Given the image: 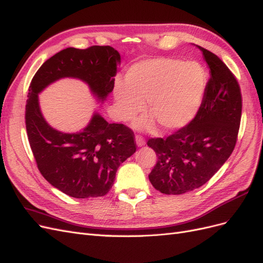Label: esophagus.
<instances>
[{
	"mask_svg": "<svg viewBox=\"0 0 263 263\" xmlns=\"http://www.w3.org/2000/svg\"><path fill=\"white\" fill-rule=\"evenodd\" d=\"M135 139H136V144H137V146H138V147H142V146H145L146 141H145L144 137L140 136V135H136V137H135Z\"/></svg>",
	"mask_w": 263,
	"mask_h": 263,
	"instance_id": "34e87169",
	"label": "esophagus"
}]
</instances>
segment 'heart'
Segmentation results:
<instances>
[{"instance_id": "heart-1", "label": "heart", "mask_w": 263, "mask_h": 263, "mask_svg": "<svg viewBox=\"0 0 263 263\" xmlns=\"http://www.w3.org/2000/svg\"><path fill=\"white\" fill-rule=\"evenodd\" d=\"M209 72L197 61L176 58H151L134 62L125 73V83L117 81L114 89L117 113L129 121L145 107L154 118L138 121L141 129L151 130L155 119L165 132L190 124L200 110L208 90Z\"/></svg>"}]
</instances>
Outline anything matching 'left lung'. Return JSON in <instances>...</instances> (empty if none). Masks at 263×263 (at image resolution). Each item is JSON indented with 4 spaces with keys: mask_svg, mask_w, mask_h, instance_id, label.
Segmentation results:
<instances>
[{
    "mask_svg": "<svg viewBox=\"0 0 263 263\" xmlns=\"http://www.w3.org/2000/svg\"><path fill=\"white\" fill-rule=\"evenodd\" d=\"M197 47L211 72L200 110L183 128L147 142L158 157L149 180L166 195L204 185L232 155L239 132L242 99L237 79L216 54Z\"/></svg>",
    "mask_w": 263,
    "mask_h": 263,
    "instance_id": "left-lung-1",
    "label": "left lung"
}]
</instances>
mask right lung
Wrapping results in <instances>:
<instances>
[{
    "label": "right lung",
    "mask_w": 263,
    "mask_h": 263,
    "mask_svg": "<svg viewBox=\"0 0 263 263\" xmlns=\"http://www.w3.org/2000/svg\"><path fill=\"white\" fill-rule=\"evenodd\" d=\"M119 62L121 54L110 46L70 47L46 60L30 82L25 123L38 170L52 186L71 197L107 194L118 166L136 151L135 135L129 127L109 124L98 113L81 132L55 130L45 121L38 94L61 78H77L103 102L114 89Z\"/></svg>",
    "instance_id": "obj_1"
}]
</instances>
